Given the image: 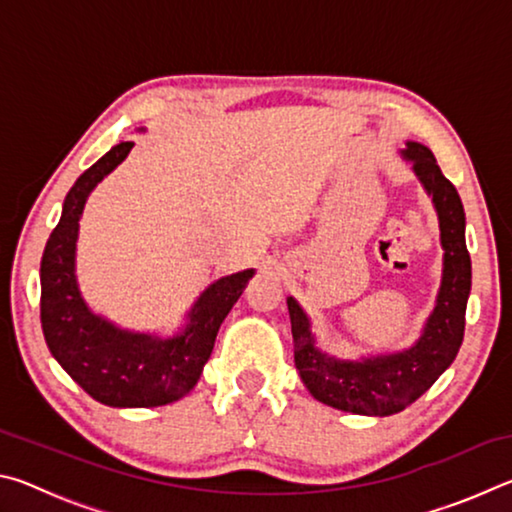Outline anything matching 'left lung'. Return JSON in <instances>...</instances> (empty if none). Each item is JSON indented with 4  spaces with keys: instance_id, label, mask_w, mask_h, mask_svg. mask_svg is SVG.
<instances>
[{
    "instance_id": "obj_1",
    "label": "left lung",
    "mask_w": 512,
    "mask_h": 512,
    "mask_svg": "<svg viewBox=\"0 0 512 512\" xmlns=\"http://www.w3.org/2000/svg\"><path fill=\"white\" fill-rule=\"evenodd\" d=\"M427 189L438 212L443 244V282L422 336L409 350L341 361L316 348L311 323L296 298H287L296 368L318 402L357 415H393L404 411L452 366L465 332V307L472 287V262L465 246L461 196L440 171L424 144L406 142L402 151Z\"/></svg>"
}]
</instances>
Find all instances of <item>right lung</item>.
I'll list each match as a JSON object with an SVG mask.
<instances>
[{
    "instance_id": "1",
    "label": "right lung",
    "mask_w": 512,
    "mask_h": 512,
    "mask_svg": "<svg viewBox=\"0 0 512 512\" xmlns=\"http://www.w3.org/2000/svg\"><path fill=\"white\" fill-rule=\"evenodd\" d=\"M131 149L133 142L112 146L67 192L40 262V323L49 352L85 393L117 409H146L176 402L196 386L216 332L255 268L212 282L187 314L183 332L171 339L128 332L92 314L74 273L79 221L92 189Z\"/></svg>"
}]
</instances>
